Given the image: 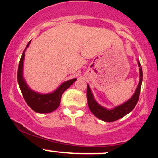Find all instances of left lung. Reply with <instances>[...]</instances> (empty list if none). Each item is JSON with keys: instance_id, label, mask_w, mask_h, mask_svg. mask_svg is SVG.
<instances>
[{"instance_id": "1", "label": "left lung", "mask_w": 158, "mask_h": 158, "mask_svg": "<svg viewBox=\"0 0 158 158\" xmlns=\"http://www.w3.org/2000/svg\"><path fill=\"white\" fill-rule=\"evenodd\" d=\"M138 61V65L139 67V81L138 86L136 89L135 93L134 94L133 97L124 104L121 105L118 107H116L115 108L112 110H108L106 108L99 106L98 103L96 102L95 99H94L93 95H92L91 91H90L89 85H87V99H88V105L89 107L90 111L93 114L96 116L97 118L102 119L105 122H113L117 119L122 118V117L126 116L129 112L135 108V107L138 102L139 94H140L141 85H142L143 81V71L142 68L139 61Z\"/></svg>"}]
</instances>
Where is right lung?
<instances>
[{
    "label": "right lung",
    "mask_w": 158,
    "mask_h": 158,
    "mask_svg": "<svg viewBox=\"0 0 158 158\" xmlns=\"http://www.w3.org/2000/svg\"><path fill=\"white\" fill-rule=\"evenodd\" d=\"M30 41L27 45L30 44ZM24 51L23 52L21 59H20L19 68H18V82H19L20 89L24 99L25 102L32 108L34 111L37 113H50L55 110L59 106L61 102V95L69 87L77 80V79H73L68 80L61 84L57 90L48 94H40L32 91L28 88L22 76L23 59H24Z\"/></svg>",
    "instance_id": "right-lung-1"
}]
</instances>
